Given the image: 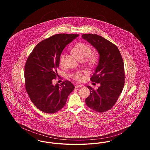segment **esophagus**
Wrapping results in <instances>:
<instances>
[{"mask_svg": "<svg viewBox=\"0 0 150 150\" xmlns=\"http://www.w3.org/2000/svg\"><path fill=\"white\" fill-rule=\"evenodd\" d=\"M81 86H83L82 85L79 84V85H76V86H75V88H80V87H81Z\"/></svg>", "mask_w": 150, "mask_h": 150, "instance_id": "esophagus-1", "label": "esophagus"}]
</instances>
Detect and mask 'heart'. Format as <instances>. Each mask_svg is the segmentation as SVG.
<instances>
[{
    "label": "heart",
    "instance_id": "b5f03b06",
    "mask_svg": "<svg viewBox=\"0 0 150 150\" xmlns=\"http://www.w3.org/2000/svg\"><path fill=\"white\" fill-rule=\"evenodd\" d=\"M72 51L80 60H86L89 57L88 62L89 64L94 65L97 64L98 61V54L97 53H91V54L92 52V48L89 45L86 43L82 42L78 43L74 47ZM64 56L65 54L63 53L59 57V64L62 66L64 64ZM70 76L72 79L78 81L83 80L84 78L83 74L81 71L74 72L70 74Z\"/></svg>",
    "mask_w": 150,
    "mask_h": 150
}]
</instances>
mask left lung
<instances>
[{
	"label": "left lung",
	"mask_w": 150,
	"mask_h": 150,
	"mask_svg": "<svg viewBox=\"0 0 150 150\" xmlns=\"http://www.w3.org/2000/svg\"><path fill=\"white\" fill-rule=\"evenodd\" d=\"M82 38L97 50L98 64L91 80L100 83L97 90L87 86L90 95L86 99V105L98 112H106L116 103L125 83V71L121 53L116 45L101 36L86 34Z\"/></svg>",
	"instance_id": "obj_1"
}]
</instances>
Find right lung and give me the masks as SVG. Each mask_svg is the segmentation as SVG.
Returning a JSON list of instances; mask_svg holds the SVG:
<instances>
[{"label": "right lung", "mask_w": 150, "mask_h": 150, "mask_svg": "<svg viewBox=\"0 0 150 150\" xmlns=\"http://www.w3.org/2000/svg\"><path fill=\"white\" fill-rule=\"evenodd\" d=\"M79 34H59L38 43L25 64V88L33 104L47 114L55 113L64 107L69 95L74 89L70 81L53 86L57 77L59 57L66 45Z\"/></svg>", "instance_id": "obj_1"}]
</instances>
